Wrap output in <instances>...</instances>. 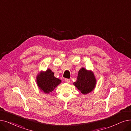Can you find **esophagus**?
Returning a JSON list of instances; mask_svg holds the SVG:
<instances>
[{"mask_svg": "<svg viewBox=\"0 0 131 131\" xmlns=\"http://www.w3.org/2000/svg\"><path fill=\"white\" fill-rule=\"evenodd\" d=\"M65 81H66V82H67V83H69L70 81V79H68V78H66Z\"/></svg>", "mask_w": 131, "mask_h": 131, "instance_id": "obj_1", "label": "esophagus"}]
</instances>
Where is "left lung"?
<instances>
[{"mask_svg": "<svg viewBox=\"0 0 131 131\" xmlns=\"http://www.w3.org/2000/svg\"><path fill=\"white\" fill-rule=\"evenodd\" d=\"M96 82L93 73L82 68L78 72L77 79L74 84L83 94H87L93 90Z\"/></svg>", "mask_w": 131, "mask_h": 131, "instance_id": "1", "label": "left lung"}]
</instances>
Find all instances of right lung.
I'll return each mask as SVG.
<instances>
[{
  "label": "right lung",
  "instance_id": "right-lung-1",
  "mask_svg": "<svg viewBox=\"0 0 131 131\" xmlns=\"http://www.w3.org/2000/svg\"><path fill=\"white\" fill-rule=\"evenodd\" d=\"M36 78V82L40 90L45 93L52 92L61 82L59 78L54 77V72L50 69H48L45 72H41Z\"/></svg>",
  "mask_w": 131,
  "mask_h": 131
}]
</instances>
